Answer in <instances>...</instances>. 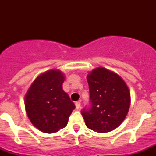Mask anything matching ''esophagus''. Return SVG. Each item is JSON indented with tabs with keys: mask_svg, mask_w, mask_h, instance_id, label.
I'll list each match as a JSON object with an SVG mask.
<instances>
[{
	"mask_svg": "<svg viewBox=\"0 0 156 156\" xmlns=\"http://www.w3.org/2000/svg\"><path fill=\"white\" fill-rule=\"evenodd\" d=\"M75 105L76 108V109H79V108H80V101H76V102L75 103Z\"/></svg>",
	"mask_w": 156,
	"mask_h": 156,
	"instance_id": "obj_1",
	"label": "esophagus"
}]
</instances>
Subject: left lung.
Listing matches in <instances>:
<instances>
[{
	"mask_svg": "<svg viewBox=\"0 0 156 156\" xmlns=\"http://www.w3.org/2000/svg\"><path fill=\"white\" fill-rule=\"evenodd\" d=\"M90 106L82 110L89 129L98 133L115 129L124 120L130 105V93L124 80L103 67L92 70L87 76Z\"/></svg>",
	"mask_w": 156,
	"mask_h": 156,
	"instance_id": "left-lung-1",
	"label": "left lung"
}]
</instances>
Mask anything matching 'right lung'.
Returning a JSON list of instances; mask_svg holds the SVG:
<instances>
[{"label":"right lung","instance_id":"obj_1","mask_svg":"<svg viewBox=\"0 0 156 156\" xmlns=\"http://www.w3.org/2000/svg\"><path fill=\"white\" fill-rule=\"evenodd\" d=\"M65 76L51 69L36 78L25 96L26 112L30 122L44 133L58 132L67 125L75 105L63 90Z\"/></svg>","mask_w":156,"mask_h":156}]
</instances>
